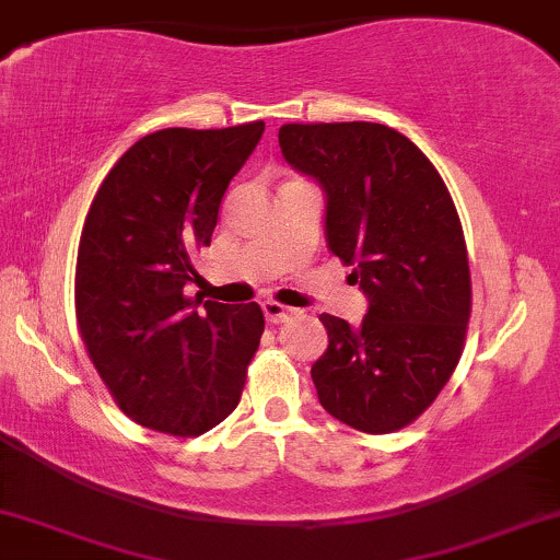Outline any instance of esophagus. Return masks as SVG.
<instances>
[{
	"label": "esophagus",
	"instance_id": "esophagus-1",
	"mask_svg": "<svg viewBox=\"0 0 560 560\" xmlns=\"http://www.w3.org/2000/svg\"><path fill=\"white\" fill-rule=\"evenodd\" d=\"M262 313H266L268 324H284V320H289V318L294 316L292 307L281 305V302H273V300L262 302Z\"/></svg>",
	"mask_w": 560,
	"mask_h": 560
}]
</instances>
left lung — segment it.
<instances>
[{
	"label": "left lung",
	"mask_w": 560,
	"mask_h": 560,
	"mask_svg": "<svg viewBox=\"0 0 560 560\" xmlns=\"http://www.w3.org/2000/svg\"><path fill=\"white\" fill-rule=\"evenodd\" d=\"M287 163L326 191V242L369 298L363 324L320 313L318 400L347 427L413 423L453 376L471 316L464 229L440 171L382 124H284Z\"/></svg>",
	"instance_id": "left-lung-1"
}]
</instances>
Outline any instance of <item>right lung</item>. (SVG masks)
Here are the masks:
<instances>
[{
  "mask_svg": "<svg viewBox=\"0 0 560 560\" xmlns=\"http://www.w3.org/2000/svg\"><path fill=\"white\" fill-rule=\"evenodd\" d=\"M262 120L163 128L128 147L96 189L75 260V320L96 374L128 419L199 436L240 405L266 320L258 302L184 294L199 279L218 208Z\"/></svg>",
  "mask_w": 560,
  "mask_h": 560,
  "instance_id": "1",
  "label": "right lung"
}]
</instances>
